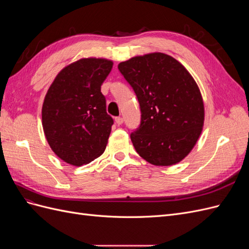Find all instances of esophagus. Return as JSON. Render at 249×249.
<instances>
[{
	"label": "esophagus",
	"instance_id": "34e87169",
	"mask_svg": "<svg viewBox=\"0 0 249 249\" xmlns=\"http://www.w3.org/2000/svg\"><path fill=\"white\" fill-rule=\"evenodd\" d=\"M115 123H116L118 125L123 124H124V118H123V117H116V118H115Z\"/></svg>",
	"mask_w": 249,
	"mask_h": 249
}]
</instances>
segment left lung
<instances>
[{
  "label": "left lung",
  "instance_id": "obj_1",
  "mask_svg": "<svg viewBox=\"0 0 249 249\" xmlns=\"http://www.w3.org/2000/svg\"><path fill=\"white\" fill-rule=\"evenodd\" d=\"M140 105L141 124L131 134L141 158L156 166L182 161L196 144L205 122L200 90L186 67L164 53L118 64Z\"/></svg>",
  "mask_w": 249,
  "mask_h": 249
}]
</instances>
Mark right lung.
Masks as SVG:
<instances>
[{
  "instance_id": "right-lung-1",
  "label": "right lung",
  "mask_w": 249,
  "mask_h": 249,
  "mask_svg": "<svg viewBox=\"0 0 249 249\" xmlns=\"http://www.w3.org/2000/svg\"><path fill=\"white\" fill-rule=\"evenodd\" d=\"M112 66L105 58H82L59 71L44 96L47 141L60 159L73 166L93 161L107 146L113 119L101 86Z\"/></svg>"
}]
</instances>
